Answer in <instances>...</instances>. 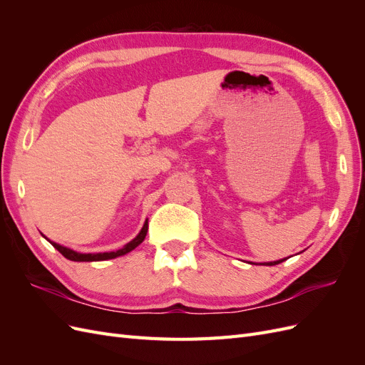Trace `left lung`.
Masks as SVG:
<instances>
[{
  "mask_svg": "<svg viewBox=\"0 0 365 365\" xmlns=\"http://www.w3.org/2000/svg\"><path fill=\"white\" fill-rule=\"evenodd\" d=\"M283 260H286V259H283ZM283 260H277V262H269V263H267V264H269V267H272V264H279V263H282Z\"/></svg>",
  "mask_w": 365,
  "mask_h": 365,
  "instance_id": "obj_1",
  "label": "left lung"
}]
</instances>
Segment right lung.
<instances>
[{"label":"right lung","instance_id":"right-lung-1","mask_svg":"<svg viewBox=\"0 0 365 365\" xmlns=\"http://www.w3.org/2000/svg\"><path fill=\"white\" fill-rule=\"evenodd\" d=\"M146 233H148V220L145 222V225H143V228H141V231L138 233V236H137L134 240H130L129 244H126L121 250L111 251V252H97V254H82V252H76V251H73V250H70V248H65V247H62V245H59V244H54V242H51V240H48V242L62 254L63 257H67L68 260H74V262H96V260H108V259H115V257H118V256H123V254H126V252L134 250L135 247H138V245L141 244V242L145 240Z\"/></svg>","mask_w":365,"mask_h":365}]
</instances>
